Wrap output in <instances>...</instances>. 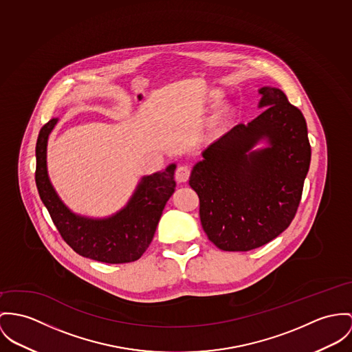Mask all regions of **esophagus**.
<instances>
[{
  "instance_id": "34e87169",
  "label": "esophagus",
  "mask_w": 352,
  "mask_h": 352,
  "mask_svg": "<svg viewBox=\"0 0 352 352\" xmlns=\"http://www.w3.org/2000/svg\"><path fill=\"white\" fill-rule=\"evenodd\" d=\"M190 177V167L189 166H186V164H182V166H179L178 168H177V171H175V179L178 181V182H186L188 179H189Z\"/></svg>"
}]
</instances>
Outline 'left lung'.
I'll use <instances>...</instances> for the list:
<instances>
[{
    "label": "left lung",
    "mask_w": 352,
    "mask_h": 352,
    "mask_svg": "<svg viewBox=\"0 0 352 352\" xmlns=\"http://www.w3.org/2000/svg\"><path fill=\"white\" fill-rule=\"evenodd\" d=\"M264 109L212 143L191 170L201 223L226 252H248L281 234L298 212L311 162L301 111L274 87L260 88ZM265 138L269 146L253 151Z\"/></svg>",
    "instance_id": "left-lung-1"
}]
</instances>
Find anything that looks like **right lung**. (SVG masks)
<instances>
[{
  "instance_id": "add662e5",
  "label": "right lung",
  "mask_w": 352,
  "mask_h": 352,
  "mask_svg": "<svg viewBox=\"0 0 352 352\" xmlns=\"http://www.w3.org/2000/svg\"><path fill=\"white\" fill-rule=\"evenodd\" d=\"M57 118L43 126L36 143V186L54 226L78 254L106 264L136 261L153 241L160 218L175 190V164L143 177L129 204L107 218H88L72 213L48 177L47 144Z\"/></svg>"
}]
</instances>
